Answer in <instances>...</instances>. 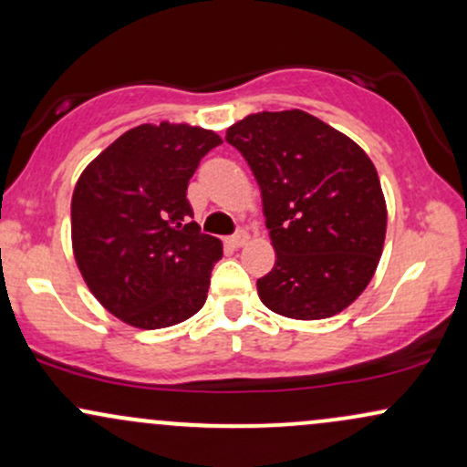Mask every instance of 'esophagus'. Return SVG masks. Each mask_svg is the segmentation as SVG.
Returning a JSON list of instances; mask_svg holds the SVG:
<instances>
[{
	"label": "esophagus",
	"mask_w": 467,
	"mask_h": 467,
	"mask_svg": "<svg viewBox=\"0 0 467 467\" xmlns=\"http://www.w3.org/2000/svg\"><path fill=\"white\" fill-rule=\"evenodd\" d=\"M248 233L245 230H239V233H234L233 237H228V245H233V248H241V245L248 244Z\"/></svg>",
	"instance_id": "esophagus-1"
}]
</instances>
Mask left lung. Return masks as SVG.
<instances>
[{
    "label": "left lung",
    "mask_w": 467,
    "mask_h": 467,
    "mask_svg": "<svg viewBox=\"0 0 467 467\" xmlns=\"http://www.w3.org/2000/svg\"><path fill=\"white\" fill-rule=\"evenodd\" d=\"M264 200L276 250L256 281L275 314L320 320L340 314L375 275L387 202L368 155L345 133L301 109L261 111L226 131Z\"/></svg>",
    "instance_id": "obj_1"
}]
</instances>
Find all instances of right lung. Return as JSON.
Masks as SVG:
<instances>
[{
  "mask_svg": "<svg viewBox=\"0 0 467 467\" xmlns=\"http://www.w3.org/2000/svg\"><path fill=\"white\" fill-rule=\"evenodd\" d=\"M222 144L191 125L125 131L80 173L72 195L74 259L107 312L162 329L206 303L222 241L200 233L186 200L200 160Z\"/></svg>",
  "mask_w": 467,
  "mask_h": 467,
  "instance_id": "right-lung-1",
  "label": "right lung"
}]
</instances>
